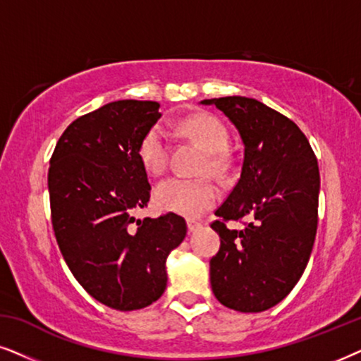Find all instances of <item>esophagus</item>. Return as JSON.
<instances>
[{
    "mask_svg": "<svg viewBox=\"0 0 361 361\" xmlns=\"http://www.w3.org/2000/svg\"><path fill=\"white\" fill-rule=\"evenodd\" d=\"M198 228H202V223L195 221V220H188V230H190V231L198 230Z\"/></svg>",
    "mask_w": 361,
    "mask_h": 361,
    "instance_id": "34e87169",
    "label": "esophagus"
}]
</instances>
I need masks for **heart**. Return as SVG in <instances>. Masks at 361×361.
<instances>
[{"label": "heart", "mask_w": 361, "mask_h": 361, "mask_svg": "<svg viewBox=\"0 0 361 361\" xmlns=\"http://www.w3.org/2000/svg\"><path fill=\"white\" fill-rule=\"evenodd\" d=\"M178 130L188 136L207 152V161L202 173L221 175L226 168L225 152L228 147V131L223 123L207 113L191 115L178 123ZM138 159L149 175H161L168 165L170 147L165 131L159 125L149 128L138 143ZM218 200V188L209 180H185V178H166L157 185L153 202L161 212L183 214L195 218L212 208Z\"/></svg>", "instance_id": "obj_1"}]
</instances>
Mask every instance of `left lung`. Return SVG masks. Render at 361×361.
Instances as JSON below:
<instances>
[{
    "mask_svg": "<svg viewBox=\"0 0 361 361\" xmlns=\"http://www.w3.org/2000/svg\"><path fill=\"white\" fill-rule=\"evenodd\" d=\"M225 113L245 145L240 180L212 228L220 252L209 259L216 300L241 313L275 307L293 290L312 255L320 171L307 136L290 118L253 98L203 99ZM248 216L243 231L226 221Z\"/></svg>",
    "mask_w": 361,
    "mask_h": 361,
    "instance_id": "obj_1",
    "label": "left lung"
}]
</instances>
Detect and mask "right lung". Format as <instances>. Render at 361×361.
I'll list each match as a JSON object with an SVG mask.
<instances>
[{
    "label": "right lung",
    "instance_id": "obj_1",
    "mask_svg": "<svg viewBox=\"0 0 361 361\" xmlns=\"http://www.w3.org/2000/svg\"><path fill=\"white\" fill-rule=\"evenodd\" d=\"M157 102L120 99L80 116L58 140L48 190L58 246L99 303L131 312L166 288V258L186 236L175 213L136 220L149 202L138 143L159 120Z\"/></svg>",
    "mask_w": 361,
    "mask_h": 361
}]
</instances>
